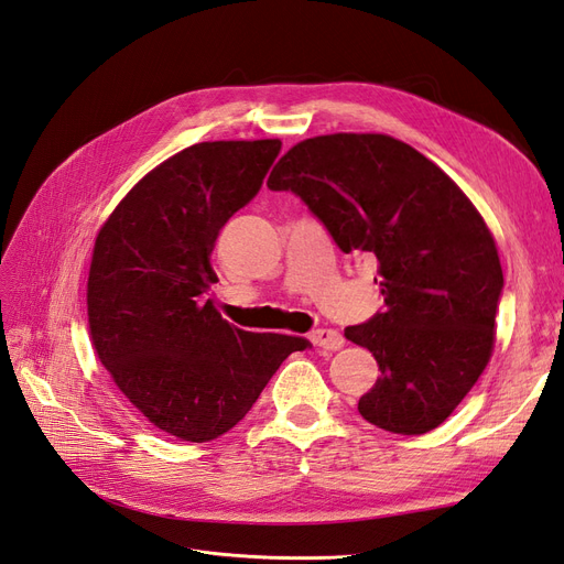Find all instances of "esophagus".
Returning <instances> with one entry per match:
<instances>
[{
    "instance_id": "34e87169",
    "label": "esophagus",
    "mask_w": 564,
    "mask_h": 564,
    "mask_svg": "<svg viewBox=\"0 0 564 564\" xmlns=\"http://www.w3.org/2000/svg\"><path fill=\"white\" fill-rule=\"evenodd\" d=\"M313 346L324 348V350H338L344 346V336H340L336 329H315L311 334Z\"/></svg>"
}]
</instances>
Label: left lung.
<instances>
[{"instance_id": "obj_1", "label": "left lung", "mask_w": 564, "mask_h": 564, "mask_svg": "<svg viewBox=\"0 0 564 564\" xmlns=\"http://www.w3.org/2000/svg\"><path fill=\"white\" fill-rule=\"evenodd\" d=\"M270 191H292L344 253L379 261L386 311L346 327L381 377L360 414L383 431L423 435L485 371L503 272L494 237L460 187L419 150L383 133L296 143Z\"/></svg>"}]
</instances>
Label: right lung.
Masks as SVG:
<instances>
[{
    "mask_svg": "<svg viewBox=\"0 0 564 564\" xmlns=\"http://www.w3.org/2000/svg\"><path fill=\"white\" fill-rule=\"evenodd\" d=\"M280 148L278 139L185 148L135 183L96 237L94 348L122 395L178 440L228 433L286 357L311 346L245 332L204 299L220 228L261 191Z\"/></svg>",
    "mask_w": 564,
    "mask_h": 564,
    "instance_id": "right-lung-1",
    "label": "right lung"
}]
</instances>
